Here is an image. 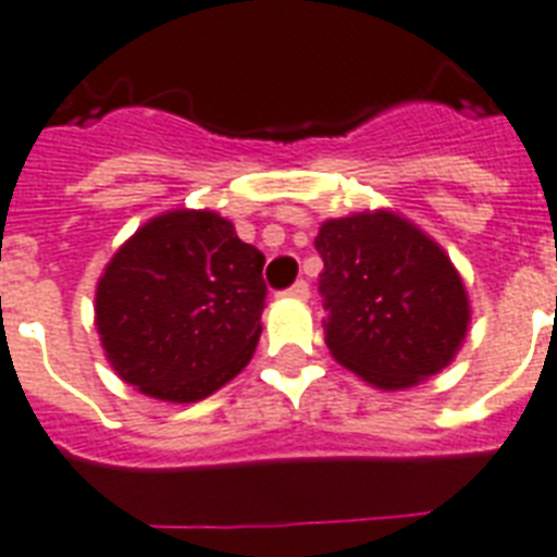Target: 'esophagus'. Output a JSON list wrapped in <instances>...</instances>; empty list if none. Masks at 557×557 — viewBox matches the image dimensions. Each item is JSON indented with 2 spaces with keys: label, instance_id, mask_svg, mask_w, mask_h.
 <instances>
[{
  "label": "esophagus",
  "instance_id": "obj_1",
  "mask_svg": "<svg viewBox=\"0 0 557 557\" xmlns=\"http://www.w3.org/2000/svg\"><path fill=\"white\" fill-rule=\"evenodd\" d=\"M286 297H292V300H307V297H309V286H307V283H304V280H297L295 286H292L286 292Z\"/></svg>",
  "mask_w": 557,
  "mask_h": 557
}]
</instances>
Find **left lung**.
<instances>
[{
	"mask_svg": "<svg viewBox=\"0 0 557 557\" xmlns=\"http://www.w3.org/2000/svg\"><path fill=\"white\" fill-rule=\"evenodd\" d=\"M315 248L326 347L380 392H406L465 345L470 297L449 253L394 210L326 219Z\"/></svg>",
	"mask_w": 557,
	"mask_h": 557,
	"instance_id": "left-lung-1",
	"label": "left lung"
}]
</instances>
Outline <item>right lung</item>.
I'll return each instance as SVG.
<instances>
[{
	"instance_id": "add662e5",
	"label": "right lung",
	"mask_w": 557,
	"mask_h": 557,
	"mask_svg": "<svg viewBox=\"0 0 557 557\" xmlns=\"http://www.w3.org/2000/svg\"><path fill=\"white\" fill-rule=\"evenodd\" d=\"M265 257L215 210H169L119 245L96 286V330L119 380L198 403L250 362Z\"/></svg>"
}]
</instances>
